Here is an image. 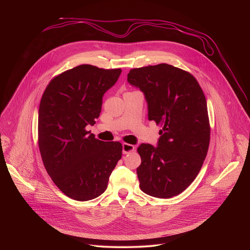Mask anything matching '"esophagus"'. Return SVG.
Instances as JSON below:
<instances>
[{
    "instance_id": "1",
    "label": "esophagus",
    "mask_w": 250,
    "mask_h": 250,
    "mask_svg": "<svg viewBox=\"0 0 250 250\" xmlns=\"http://www.w3.org/2000/svg\"><path fill=\"white\" fill-rule=\"evenodd\" d=\"M134 150V146H131V145H128V144H123V153L124 154H127L131 151Z\"/></svg>"
}]
</instances>
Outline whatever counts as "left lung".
<instances>
[{
  "mask_svg": "<svg viewBox=\"0 0 250 250\" xmlns=\"http://www.w3.org/2000/svg\"><path fill=\"white\" fill-rule=\"evenodd\" d=\"M127 82L144 92L148 120L162 126L156 147L137 148L139 188L156 198L179 195L195 180L208 149L204 92L192 74L166 63L131 69Z\"/></svg>",
  "mask_w": 250,
  "mask_h": 250,
  "instance_id": "8db88e82",
  "label": "left lung"
}]
</instances>
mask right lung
Returning <instances> with one entry per match:
<instances>
[{"mask_svg": "<svg viewBox=\"0 0 250 250\" xmlns=\"http://www.w3.org/2000/svg\"><path fill=\"white\" fill-rule=\"evenodd\" d=\"M122 69L83 64L54 77L39 110V146L43 165L59 190L76 201L102 195L122 158L119 141H102L86 130L99 118L103 96Z\"/></svg>", "mask_w": 250, "mask_h": 250, "instance_id": "obj_1", "label": "right lung"}]
</instances>
